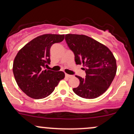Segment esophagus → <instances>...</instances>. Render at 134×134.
<instances>
[{"instance_id": "34e87169", "label": "esophagus", "mask_w": 134, "mask_h": 134, "mask_svg": "<svg viewBox=\"0 0 134 134\" xmlns=\"http://www.w3.org/2000/svg\"><path fill=\"white\" fill-rule=\"evenodd\" d=\"M65 77H69V78H70V77H72V75H69V74H65Z\"/></svg>"}]
</instances>
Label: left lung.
I'll return each mask as SVG.
<instances>
[{
	"instance_id": "8db88e82",
	"label": "left lung",
	"mask_w": 134,
	"mask_h": 134,
	"mask_svg": "<svg viewBox=\"0 0 134 134\" xmlns=\"http://www.w3.org/2000/svg\"><path fill=\"white\" fill-rule=\"evenodd\" d=\"M65 41L74 53L77 65L83 64L85 78L76 76L79 85L73 88L76 95L88 99L102 95L110 86L116 73L115 58L107 46L85 35L66 34Z\"/></svg>"
}]
</instances>
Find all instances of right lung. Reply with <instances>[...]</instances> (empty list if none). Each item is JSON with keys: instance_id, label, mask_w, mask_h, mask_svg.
<instances>
[{"instance_id": "obj_1", "label": "right lung", "mask_w": 134, "mask_h": 134, "mask_svg": "<svg viewBox=\"0 0 134 134\" xmlns=\"http://www.w3.org/2000/svg\"><path fill=\"white\" fill-rule=\"evenodd\" d=\"M65 35L44 34L25 45L14 60L13 71L20 88L29 97L41 99L49 96L65 77L62 71L44 69L50 64V48L62 42Z\"/></svg>"}]
</instances>
